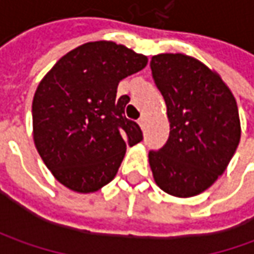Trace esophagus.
Instances as JSON below:
<instances>
[{"label": "esophagus", "mask_w": 254, "mask_h": 254, "mask_svg": "<svg viewBox=\"0 0 254 254\" xmlns=\"http://www.w3.org/2000/svg\"><path fill=\"white\" fill-rule=\"evenodd\" d=\"M137 123H138V126H140V127L142 128V127H144V124H145V117H144V116H141V117L137 120Z\"/></svg>", "instance_id": "34e87169"}]
</instances>
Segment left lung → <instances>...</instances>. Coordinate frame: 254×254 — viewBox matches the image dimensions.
<instances>
[{
	"label": "left lung",
	"mask_w": 254,
	"mask_h": 254,
	"mask_svg": "<svg viewBox=\"0 0 254 254\" xmlns=\"http://www.w3.org/2000/svg\"><path fill=\"white\" fill-rule=\"evenodd\" d=\"M167 104L170 137L148 161L155 184L177 198L199 195L228 168L240 141L236 99L219 74L184 54L150 62Z\"/></svg>",
	"instance_id": "obj_1"
}]
</instances>
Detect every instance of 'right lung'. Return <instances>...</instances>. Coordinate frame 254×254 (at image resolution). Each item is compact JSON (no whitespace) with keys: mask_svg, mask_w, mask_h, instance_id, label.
<instances>
[{"mask_svg":"<svg viewBox=\"0 0 254 254\" xmlns=\"http://www.w3.org/2000/svg\"><path fill=\"white\" fill-rule=\"evenodd\" d=\"M147 62L124 45L87 42L39 82L32 102L35 147L66 188L79 193L103 188L116 177L127 145L142 140L140 126L124 116L128 96L116 94L120 80Z\"/></svg>","mask_w":254,"mask_h":254,"instance_id":"add662e5","label":"right lung"}]
</instances>
